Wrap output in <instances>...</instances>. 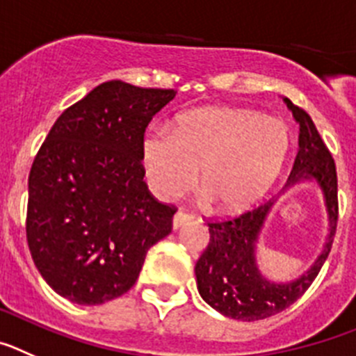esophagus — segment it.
Returning <instances> with one entry per match:
<instances>
[{"instance_id": "esophagus-1", "label": "esophagus", "mask_w": 356, "mask_h": 356, "mask_svg": "<svg viewBox=\"0 0 356 356\" xmlns=\"http://www.w3.org/2000/svg\"><path fill=\"white\" fill-rule=\"evenodd\" d=\"M188 222H191V214L177 211V213L174 214V222H172V227H174V230H177V229H181L182 225H186Z\"/></svg>"}]
</instances>
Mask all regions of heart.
Masks as SVG:
<instances>
[{
    "label": "heart",
    "mask_w": 356,
    "mask_h": 356,
    "mask_svg": "<svg viewBox=\"0 0 356 356\" xmlns=\"http://www.w3.org/2000/svg\"><path fill=\"white\" fill-rule=\"evenodd\" d=\"M289 129L252 110L204 106L186 111L174 131L154 127L142 140L147 184L159 200L200 190L220 213L236 214L270 190L289 154Z\"/></svg>",
    "instance_id": "heart-1"
}]
</instances>
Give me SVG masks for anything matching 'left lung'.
Returning <instances> with one entry per match:
<instances>
[{"mask_svg":"<svg viewBox=\"0 0 356 356\" xmlns=\"http://www.w3.org/2000/svg\"><path fill=\"white\" fill-rule=\"evenodd\" d=\"M282 99L300 127L298 154L286 186L277 198L257 209L229 222L209 223V245L195 266L197 289L204 302L238 321H259L293 305L318 277L337 227V174L332 154L312 118L287 97ZM303 181H312L322 191L329 232L322 252L309 270L293 281H271L258 266V239L277 198Z\"/></svg>","mask_w":356,"mask_h":356,"instance_id":"1","label":"left lung"}]
</instances>
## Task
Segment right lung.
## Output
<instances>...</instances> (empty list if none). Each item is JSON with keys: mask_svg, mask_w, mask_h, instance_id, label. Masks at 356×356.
<instances>
[{"mask_svg": "<svg viewBox=\"0 0 356 356\" xmlns=\"http://www.w3.org/2000/svg\"><path fill=\"white\" fill-rule=\"evenodd\" d=\"M175 90L106 81L51 127L28 179L26 238L38 273L78 305L122 296L175 209L143 182L142 140Z\"/></svg>", "mask_w": 356, "mask_h": 356, "instance_id": "right-lung-1", "label": "right lung"}]
</instances>
